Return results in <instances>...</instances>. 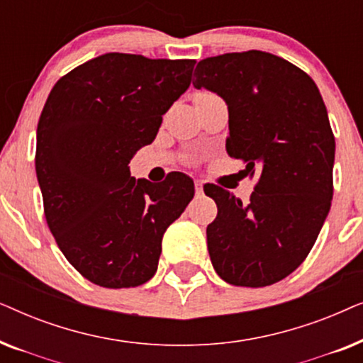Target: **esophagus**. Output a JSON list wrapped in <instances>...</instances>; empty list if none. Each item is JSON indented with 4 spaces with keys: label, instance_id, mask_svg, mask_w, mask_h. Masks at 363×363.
Instances as JSON below:
<instances>
[{
    "label": "esophagus",
    "instance_id": "esophagus-1",
    "mask_svg": "<svg viewBox=\"0 0 363 363\" xmlns=\"http://www.w3.org/2000/svg\"><path fill=\"white\" fill-rule=\"evenodd\" d=\"M195 191H196V196H201L203 195V185L201 182H195Z\"/></svg>",
    "mask_w": 363,
    "mask_h": 363
}]
</instances>
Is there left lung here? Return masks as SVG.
<instances>
[{"instance_id":"1","label":"left lung","mask_w":363,"mask_h":363,"mask_svg":"<svg viewBox=\"0 0 363 363\" xmlns=\"http://www.w3.org/2000/svg\"><path fill=\"white\" fill-rule=\"evenodd\" d=\"M196 89L228 106L226 150L246 173H259L250 201L216 185L206 228L211 264L233 286L264 287L301 266L330 210L335 138L315 82L286 59L264 51L206 57Z\"/></svg>"}]
</instances>
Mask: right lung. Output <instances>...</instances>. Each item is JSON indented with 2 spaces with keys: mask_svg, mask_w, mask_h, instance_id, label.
<instances>
[{
  "mask_svg": "<svg viewBox=\"0 0 363 363\" xmlns=\"http://www.w3.org/2000/svg\"><path fill=\"white\" fill-rule=\"evenodd\" d=\"M195 61L107 52L59 79L39 117L36 175L49 230L94 284L135 287L157 272L162 238L195 195L175 172L130 177L162 116L190 87Z\"/></svg>",
  "mask_w": 363,
  "mask_h": 363,
  "instance_id": "add662e5",
  "label": "right lung"
}]
</instances>
